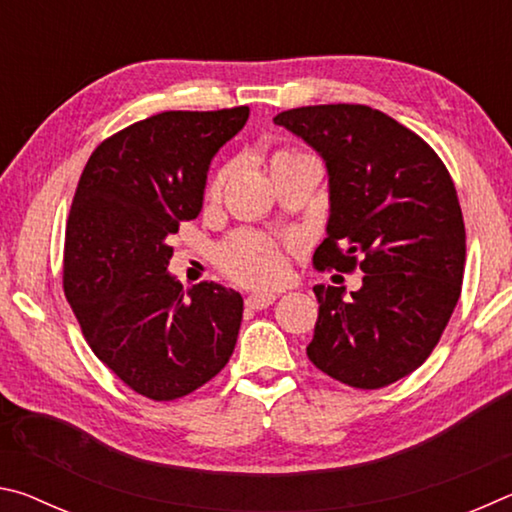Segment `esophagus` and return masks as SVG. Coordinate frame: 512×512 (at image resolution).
Listing matches in <instances>:
<instances>
[{"instance_id":"34e87169","label":"esophagus","mask_w":512,"mask_h":512,"mask_svg":"<svg viewBox=\"0 0 512 512\" xmlns=\"http://www.w3.org/2000/svg\"><path fill=\"white\" fill-rule=\"evenodd\" d=\"M275 300H277L275 293H250L246 298V307L259 311V309H266L268 305H273Z\"/></svg>"}]
</instances>
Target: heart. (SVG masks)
Here are the masks:
<instances>
[{
	"label": "heart",
	"mask_w": 512,
	"mask_h": 512,
	"mask_svg": "<svg viewBox=\"0 0 512 512\" xmlns=\"http://www.w3.org/2000/svg\"><path fill=\"white\" fill-rule=\"evenodd\" d=\"M296 155H302V151H282L275 155L273 162L296 158ZM228 176L230 167L225 164V167H221L212 176L210 185H207V194H219ZM216 264L221 266L225 275L246 284V287H273V284H277L287 275V257H284V250L275 241L250 235V232H241V235H235L225 241L223 246H219V250H216Z\"/></svg>",
	"instance_id": "b5f03b06"
}]
</instances>
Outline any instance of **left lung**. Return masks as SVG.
<instances>
[{"label":"left lung","instance_id":"1","mask_svg":"<svg viewBox=\"0 0 512 512\" xmlns=\"http://www.w3.org/2000/svg\"><path fill=\"white\" fill-rule=\"evenodd\" d=\"M273 121L327 164L329 223L314 266L366 273L350 298L314 287L307 357L341 384L384 388L427 361L461 298L465 223L454 180L420 135L361 103L293 108Z\"/></svg>","mask_w":512,"mask_h":512}]
</instances>
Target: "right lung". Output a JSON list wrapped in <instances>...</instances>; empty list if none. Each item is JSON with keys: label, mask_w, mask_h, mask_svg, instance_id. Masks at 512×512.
Returning <instances> with one entry per match:
<instances>
[{"label": "right lung", "mask_w": 512, "mask_h": 512, "mask_svg": "<svg viewBox=\"0 0 512 512\" xmlns=\"http://www.w3.org/2000/svg\"><path fill=\"white\" fill-rule=\"evenodd\" d=\"M248 106L167 110L92 151L67 216L65 298L99 361L155 402L194 393L235 350L244 300L214 282L183 289L167 237L203 207L207 167Z\"/></svg>", "instance_id": "add662e5"}]
</instances>
